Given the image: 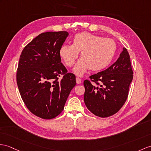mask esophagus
<instances>
[{
  "label": "esophagus",
  "mask_w": 151,
  "mask_h": 151,
  "mask_svg": "<svg viewBox=\"0 0 151 151\" xmlns=\"http://www.w3.org/2000/svg\"><path fill=\"white\" fill-rule=\"evenodd\" d=\"M76 83L77 84L81 83V79L79 78H76Z\"/></svg>",
  "instance_id": "esophagus-1"
}]
</instances>
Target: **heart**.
<instances>
[{
    "label": "heart",
    "instance_id": "heart-1",
    "mask_svg": "<svg viewBox=\"0 0 151 151\" xmlns=\"http://www.w3.org/2000/svg\"><path fill=\"white\" fill-rule=\"evenodd\" d=\"M116 50L115 42L88 32L76 34L72 45L60 47V55L67 67H71L81 53V58L73 68L76 74L82 76L88 69L98 72L104 69L111 63Z\"/></svg>",
    "mask_w": 151,
    "mask_h": 151
}]
</instances>
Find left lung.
Returning <instances> with one entry per match:
<instances>
[{
	"label": "left lung",
	"instance_id": "left-lung-1",
	"mask_svg": "<svg viewBox=\"0 0 151 151\" xmlns=\"http://www.w3.org/2000/svg\"><path fill=\"white\" fill-rule=\"evenodd\" d=\"M133 78L129 54L124 48L112 65L90 76V80H84V101L87 108L102 118L113 115L126 102Z\"/></svg>",
	"mask_w": 151,
	"mask_h": 151
}]
</instances>
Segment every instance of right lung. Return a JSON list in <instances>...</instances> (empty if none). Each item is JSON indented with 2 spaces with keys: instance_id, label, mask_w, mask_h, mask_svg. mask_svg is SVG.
<instances>
[{
  "instance_id": "obj_1",
  "label": "right lung",
  "mask_w": 151,
  "mask_h": 151,
  "mask_svg": "<svg viewBox=\"0 0 151 151\" xmlns=\"http://www.w3.org/2000/svg\"><path fill=\"white\" fill-rule=\"evenodd\" d=\"M68 36L67 31L43 32L20 56L17 83L21 97L29 111L43 119L60 115L76 84L75 75L61 62L60 49Z\"/></svg>"
}]
</instances>
